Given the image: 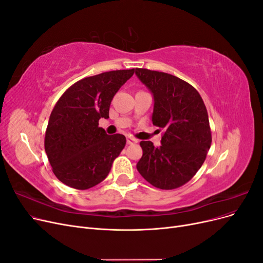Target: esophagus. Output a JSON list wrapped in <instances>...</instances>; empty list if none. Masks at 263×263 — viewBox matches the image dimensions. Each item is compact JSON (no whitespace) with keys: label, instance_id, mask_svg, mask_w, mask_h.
Returning <instances> with one entry per match:
<instances>
[{"label":"esophagus","instance_id":"obj_1","mask_svg":"<svg viewBox=\"0 0 263 263\" xmlns=\"http://www.w3.org/2000/svg\"><path fill=\"white\" fill-rule=\"evenodd\" d=\"M136 142H137V140L134 137H132V136L127 137V145H133V144H136Z\"/></svg>","mask_w":263,"mask_h":263}]
</instances>
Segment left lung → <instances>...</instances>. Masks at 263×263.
Segmentation results:
<instances>
[{
  "mask_svg": "<svg viewBox=\"0 0 263 263\" xmlns=\"http://www.w3.org/2000/svg\"><path fill=\"white\" fill-rule=\"evenodd\" d=\"M135 73L153 94V124L163 129L159 147L140 141L137 170L158 189L180 187L200 170L211 148L208 110L198 92L180 78L148 69Z\"/></svg>",
  "mask_w": 263,
  "mask_h": 263,
  "instance_id": "obj_1",
  "label": "left lung"
}]
</instances>
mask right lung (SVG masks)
Instances as JSON below:
<instances>
[{
  "mask_svg": "<svg viewBox=\"0 0 263 263\" xmlns=\"http://www.w3.org/2000/svg\"><path fill=\"white\" fill-rule=\"evenodd\" d=\"M135 69L84 78L62 94L49 117L45 150L54 176L66 185L86 190L104 180L126 145L122 134L99 127L109 105Z\"/></svg>",
  "mask_w": 263,
  "mask_h": 263,
  "instance_id": "add662e5",
  "label": "right lung"
}]
</instances>
